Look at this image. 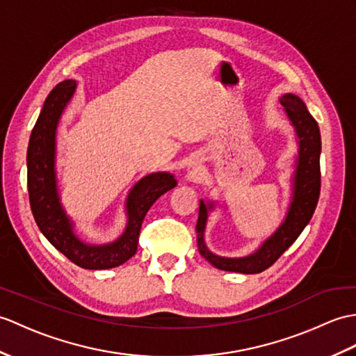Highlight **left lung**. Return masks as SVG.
<instances>
[{"label": "left lung", "mask_w": 356, "mask_h": 356, "mask_svg": "<svg viewBox=\"0 0 356 356\" xmlns=\"http://www.w3.org/2000/svg\"><path fill=\"white\" fill-rule=\"evenodd\" d=\"M280 104L284 106L288 118L296 129L297 138H299V158H297V167L293 179L294 191L290 211H288L282 226L253 254L232 259L213 254L206 247L203 235L206 220H208V211L212 208V204H204L202 200L195 226L198 252L206 261H209L213 267L220 270L244 273V275H254V273L267 270L296 241L312 218L314 211H316L320 195L321 139L318 124L312 118V115L299 97L285 94L280 98Z\"/></svg>", "instance_id": "left-lung-1"}]
</instances>
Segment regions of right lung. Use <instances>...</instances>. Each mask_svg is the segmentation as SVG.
Here are the masks:
<instances>
[{
  "instance_id": "add662e5",
  "label": "right lung",
  "mask_w": 356,
  "mask_h": 356,
  "mask_svg": "<svg viewBox=\"0 0 356 356\" xmlns=\"http://www.w3.org/2000/svg\"><path fill=\"white\" fill-rule=\"evenodd\" d=\"M74 90V80H65L57 85L47 97L31 130L27 150V186L31 212L40 232L76 266L86 270L113 268L136 253L145 213L162 194L175 188L177 181L168 172H154L139 180L127 197L129 222L122 236L106 245H89L80 241L60 206L54 172L57 122Z\"/></svg>"
}]
</instances>
